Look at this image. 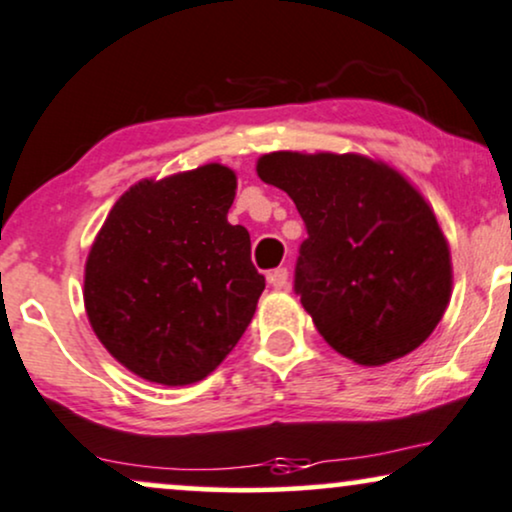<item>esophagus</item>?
<instances>
[{
	"label": "esophagus",
	"mask_w": 512,
	"mask_h": 512,
	"mask_svg": "<svg viewBox=\"0 0 512 512\" xmlns=\"http://www.w3.org/2000/svg\"><path fill=\"white\" fill-rule=\"evenodd\" d=\"M269 283H272L274 288H286L288 286V269L286 267H276L269 272Z\"/></svg>",
	"instance_id": "1"
}]
</instances>
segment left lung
Masks as SVG:
<instances>
[{"label":"left lung","mask_w":512,"mask_h":512,"mask_svg":"<svg viewBox=\"0 0 512 512\" xmlns=\"http://www.w3.org/2000/svg\"><path fill=\"white\" fill-rule=\"evenodd\" d=\"M264 183L305 221L293 291L336 353L379 367L427 341L451 298V252L424 197L360 155L272 152Z\"/></svg>","instance_id":"1"}]
</instances>
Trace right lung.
I'll use <instances>...</instances> for the list:
<instances>
[{"mask_svg": "<svg viewBox=\"0 0 512 512\" xmlns=\"http://www.w3.org/2000/svg\"><path fill=\"white\" fill-rule=\"evenodd\" d=\"M236 174L207 164L119 197L85 264V310L102 346L147 381L205 379L255 315L264 276L250 233L226 219Z\"/></svg>", "mask_w": 512, "mask_h": 512, "instance_id": "right-lung-1", "label": "right lung"}]
</instances>
